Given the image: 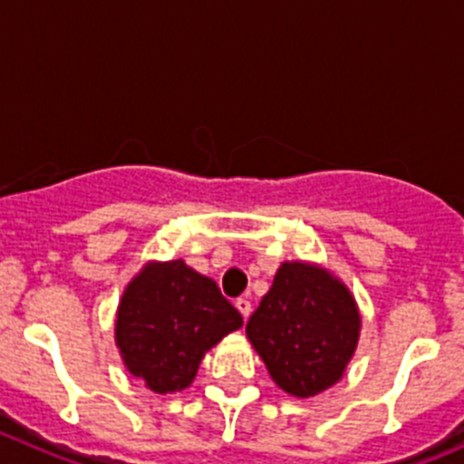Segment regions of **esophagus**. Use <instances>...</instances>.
<instances>
[{
  "instance_id": "34e87169",
  "label": "esophagus",
  "mask_w": 464,
  "mask_h": 464,
  "mask_svg": "<svg viewBox=\"0 0 464 464\" xmlns=\"http://www.w3.org/2000/svg\"><path fill=\"white\" fill-rule=\"evenodd\" d=\"M236 309L240 311L242 314V318H249V314H252V302L246 300V297H237L236 300Z\"/></svg>"
}]
</instances>
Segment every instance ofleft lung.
Instances as JSON below:
<instances>
[{"label": "left lung", "instance_id": "obj_1", "mask_svg": "<svg viewBox=\"0 0 464 464\" xmlns=\"http://www.w3.org/2000/svg\"><path fill=\"white\" fill-rule=\"evenodd\" d=\"M272 380L293 396H315L343 375L359 339L345 285L306 263H284L246 323Z\"/></svg>", "mask_w": 464, "mask_h": 464}]
</instances>
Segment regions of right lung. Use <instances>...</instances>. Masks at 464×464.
I'll list each match as a JSON object with an SVG mask.
<instances>
[{"label":"right lung","instance_id":"add662e5","mask_svg":"<svg viewBox=\"0 0 464 464\" xmlns=\"http://www.w3.org/2000/svg\"><path fill=\"white\" fill-rule=\"evenodd\" d=\"M240 324L215 281L183 261L155 263L125 288L116 343L134 378L171 393L189 387L203 354Z\"/></svg>","mask_w":464,"mask_h":464}]
</instances>
